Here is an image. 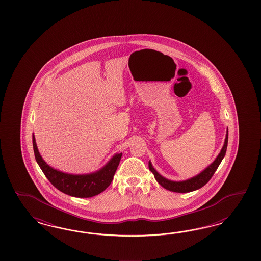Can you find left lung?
Masks as SVG:
<instances>
[{
    "mask_svg": "<svg viewBox=\"0 0 261 261\" xmlns=\"http://www.w3.org/2000/svg\"><path fill=\"white\" fill-rule=\"evenodd\" d=\"M227 146H228V130H227V134H226V139H225L224 145L222 147L219 155L217 156V158L214 160V163L211 166H207L205 170H203L201 173L198 174L197 176H195L193 178H190L189 180L182 181V182H173V181L167 180L165 177L160 175L154 169V167L152 166V164H151L150 162L148 164V166H149L151 172L154 174V177L157 180V182L163 188H165L166 190L174 191V192H179V193L190 192V191L201 189L202 187H204L205 184L212 179V177L214 176V172L216 171V169L218 168V166L220 165L222 160L226 155Z\"/></svg>",
    "mask_w": 261,
    "mask_h": 261,
    "instance_id": "obj_1",
    "label": "left lung"
}]
</instances>
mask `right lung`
Returning a JSON list of instances; mask_svg holds the SVG:
<instances>
[{"mask_svg": "<svg viewBox=\"0 0 261 261\" xmlns=\"http://www.w3.org/2000/svg\"><path fill=\"white\" fill-rule=\"evenodd\" d=\"M32 144L36 162L47 180L57 190L73 197H93L106 190L110 186L122 155V153L116 154L106 166L95 173L73 175L58 171L47 165L37 149L34 135H32Z\"/></svg>", "mask_w": 261, "mask_h": 261, "instance_id": "obj_1", "label": "right lung"}]
</instances>
